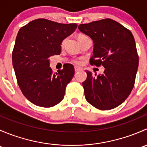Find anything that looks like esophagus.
<instances>
[{
	"label": "esophagus",
	"instance_id": "esophagus-1",
	"mask_svg": "<svg viewBox=\"0 0 147 147\" xmlns=\"http://www.w3.org/2000/svg\"><path fill=\"white\" fill-rule=\"evenodd\" d=\"M75 72H79V71H82V68L80 67L75 66Z\"/></svg>",
	"mask_w": 147,
	"mask_h": 147
}]
</instances>
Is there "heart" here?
Listing matches in <instances>:
<instances>
[{
    "label": "heart",
    "instance_id": "obj_1",
    "mask_svg": "<svg viewBox=\"0 0 147 147\" xmlns=\"http://www.w3.org/2000/svg\"><path fill=\"white\" fill-rule=\"evenodd\" d=\"M84 37H87V36H85V35H79V37H78V39H80V38H84ZM64 42H65V40H63V42H62V46H63V45H64ZM74 62H75V63H80V60H75Z\"/></svg>",
    "mask_w": 147,
    "mask_h": 147
}]
</instances>
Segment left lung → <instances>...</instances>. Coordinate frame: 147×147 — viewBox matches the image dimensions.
Listing matches in <instances>:
<instances>
[{
	"instance_id": "obj_1",
	"label": "left lung",
	"mask_w": 147,
	"mask_h": 147,
	"mask_svg": "<svg viewBox=\"0 0 147 147\" xmlns=\"http://www.w3.org/2000/svg\"><path fill=\"white\" fill-rule=\"evenodd\" d=\"M78 29L93 40L90 64L105 67L104 73L96 77L86 71L87 79L82 82L86 100L101 110L114 109L125 101L134 87L139 66L134 36L109 18L80 24Z\"/></svg>"
}]
</instances>
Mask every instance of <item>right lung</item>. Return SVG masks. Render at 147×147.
<instances>
[{"label":"right lung","instance_id":"add662e5","mask_svg":"<svg viewBox=\"0 0 147 147\" xmlns=\"http://www.w3.org/2000/svg\"><path fill=\"white\" fill-rule=\"evenodd\" d=\"M76 23L62 24L44 18L19 30L12 54L17 82L23 95L34 105L51 107L60 103L75 75L72 64L53 73L50 56L60 55L63 40L75 32Z\"/></svg>","mask_w":147,"mask_h":147}]
</instances>
